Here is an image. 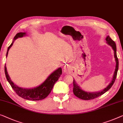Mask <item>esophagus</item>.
I'll return each instance as SVG.
<instances>
[{
  "instance_id": "34e87169",
  "label": "esophagus",
  "mask_w": 123,
  "mask_h": 123,
  "mask_svg": "<svg viewBox=\"0 0 123 123\" xmlns=\"http://www.w3.org/2000/svg\"><path fill=\"white\" fill-rule=\"evenodd\" d=\"M63 71L65 72H67L68 71V69H67V67H63Z\"/></svg>"
}]
</instances>
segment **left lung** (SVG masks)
<instances>
[{
	"label": "left lung",
	"mask_w": 123,
	"mask_h": 123,
	"mask_svg": "<svg viewBox=\"0 0 123 123\" xmlns=\"http://www.w3.org/2000/svg\"><path fill=\"white\" fill-rule=\"evenodd\" d=\"M105 40H106V43H107V44H108L109 46H111V48L113 49V51H114V56L115 62H116V66H115V71H114V74H113L112 80H111V82H110L109 85L107 86V87L105 88L104 89H103L102 91L96 92H88L85 91L77 85V83H76L74 80H73V93H74V94L77 97L81 99L91 100L102 96V94H103L104 93H105L106 92H107L111 87H112L113 85L114 84L115 82V80L116 79L117 72H118V67H119V61H118V59L117 55L116 44H115V42L109 37V35L107 36V37L105 38Z\"/></svg>",
	"instance_id": "8db88e82"
}]
</instances>
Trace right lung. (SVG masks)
<instances>
[{
    "mask_svg": "<svg viewBox=\"0 0 123 123\" xmlns=\"http://www.w3.org/2000/svg\"><path fill=\"white\" fill-rule=\"evenodd\" d=\"M26 36V32H19L15 36L14 40L12 43L9 46L6 52V57L8 56V51L12 44L16 39L19 37H23L24 36ZM5 74L6 76V80L12 86V88L14 89L16 94L18 96L21 97L25 99L29 100H40L45 99L50 94L51 90L55 83L57 81L60 76L62 74V68L61 67L58 68L57 69L54 71L52 73L49 75L46 80L43 83L39 85L37 87L32 88H25L20 87L16 85L12 81L11 78L9 77L8 73L7 72L6 65L4 67Z\"/></svg>",
    "mask_w": 123,
    "mask_h": 123,
    "instance_id": "1",
    "label": "right lung"
}]
</instances>
